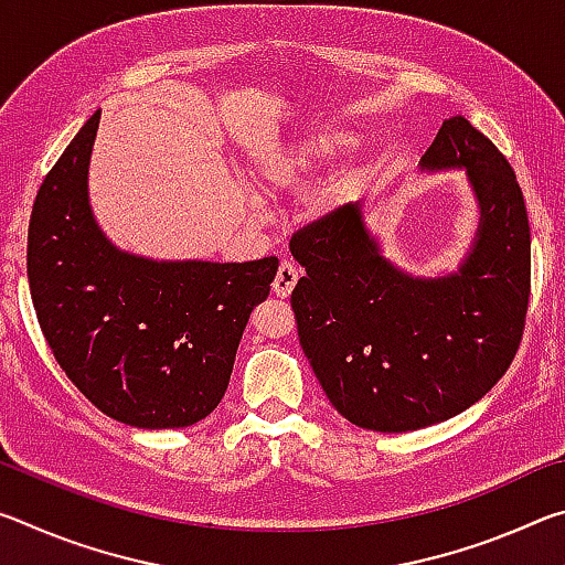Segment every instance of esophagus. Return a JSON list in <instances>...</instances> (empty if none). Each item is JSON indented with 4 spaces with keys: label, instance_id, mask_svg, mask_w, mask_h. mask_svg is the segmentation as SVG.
<instances>
[{
    "label": "esophagus",
    "instance_id": "obj_1",
    "mask_svg": "<svg viewBox=\"0 0 565 565\" xmlns=\"http://www.w3.org/2000/svg\"><path fill=\"white\" fill-rule=\"evenodd\" d=\"M299 276H301L299 266L291 264V262H281L279 271H276L274 284H271L274 294L281 296V299H286V296L294 291V286H296V281H299Z\"/></svg>",
    "mask_w": 565,
    "mask_h": 565
}]
</instances>
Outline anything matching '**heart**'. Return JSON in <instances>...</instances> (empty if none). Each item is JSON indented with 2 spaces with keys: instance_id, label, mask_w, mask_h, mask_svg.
<instances>
[{
  "instance_id": "1",
  "label": "heart",
  "mask_w": 565,
  "mask_h": 565,
  "mask_svg": "<svg viewBox=\"0 0 565 565\" xmlns=\"http://www.w3.org/2000/svg\"><path fill=\"white\" fill-rule=\"evenodd\" d=\"M349 137L339 131H317L291 145V149L266 159L259 167V177L269 189H289L306 174L317 171L321 164L347 145Z\"/></svg>"
}]
</instances>
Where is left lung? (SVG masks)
I'll return each mask as SVG.
<instances>
[{"label":"left lung","mask_w":565,"mask_h":565,"mask_svg":"<svg viewBox=\"0 0 565 565\" xmlns=\"http://www.w3.org/2000/svg\"><path fill=\"white\" fill-rule=\"evenodd\" d=\"M420 167H463L481 206L456 274L414 279L391 266L359 204L313 218L289 242L306 269L291 291L306 359L333 408L381 434L438 424L489 394L529 313L531 228L509 159L471 121L451 117Z\"/></svg>","instance_id":"left-lung-1"}]
</instances>
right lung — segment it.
I'll return each instance as SVG.
<instances>
[{
	"instance_id": "obj_1",
	"label": "right lung",
	"mask_w": 565,
	"mask_h": 565,
	"mask_svg": "<svg viewBox=\"0 0 565 565\" xmlns=\"http://www.w3.org/2000/svg\"><path fill=\"white\" fill-rule=\"evenodd\" d=\"M99 114L36 191L26 238L34 311L56 363L102 414L137 428H184L224 398L279 259L149 262L111 246L87 196Z\"/></svg>"
}]
</instances>
